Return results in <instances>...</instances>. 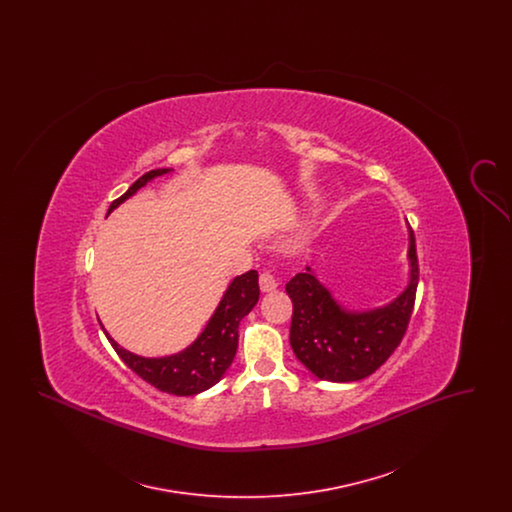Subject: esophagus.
Here are the masks:
<instances>
[{
	"label": "esophagus",
	"mask_w": 512,
	"mask_h": 512,
	"mask_svg": "<svg viewBox=\"0 0 512 512\" xmlns=\"http://www.w3.org/2000/svg\"><path fill=\"white\" fill-rule=\"evenodd\" d=\"M259 286H261V292L263 293L274 292L278 288V280L274 278V274L263 272L259 276Z\"/></svg>",
	"instance_id": "1"
}]
</instances>
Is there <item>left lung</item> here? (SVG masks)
<instances>
[{"instance_id": "1", "label": "left lung", "mask_w": 512, "mask_h": 512, "mask_svg": "<svg viewBox=\"0 0 512 512\" xmlns=\"http://www.w3.org/2000/svg\"><path fill=\"white\" fill-rule=\"evenodd\" d=\"M409 282L390 303L374 309H347L320 282L313 268L286 284L293 303L290 343L299 363L320 380L357 382L388 361L401 343L413 313L418 259L409 226Z\"/></svg>"}]
</instances>
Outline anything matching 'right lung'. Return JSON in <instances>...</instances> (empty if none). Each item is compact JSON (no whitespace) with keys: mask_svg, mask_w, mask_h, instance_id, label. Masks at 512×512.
<instances>
[{"mask_svg":"<svg viewBox=\"0 0 512 512\" xmlns=\"http://www.w3.org/2000/svg\"><path fill=\"white\" fill-rule=\"evenodd\" d=\"M172 169H155L140 176L124 194L115 199L107 211H115L128 197L144 188L147 182L169 174ZM259 301V274L257 270H249L242 276H236L215 309V313L207 320L201 334L186 349L165 355V357H142L121 347L103 328L105 336L122 363L132 372H136L147 384L157 390L167 391L172 395H195L213 388L228 366L232 365L238 349V326L245 315Z\"/></svg>","mask_w":512,"mask_h":512,"instance_id":"obj_1","label":"right lung"}]
</instances>
